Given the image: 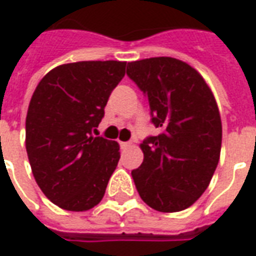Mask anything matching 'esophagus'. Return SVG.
<instances>
[{
	"label": "esophagus",
	"instance_id": "34e87169",
	"mask_svg": "<svg viewBox=\"0 0 256 256\" xmlns=\"http://www.w3.org/2000/svg\"><path fill=\"white\" fill-rule=\"evenodd\" d=\"M130 146H132L130 141H120V148H123V150H124V148H128Z\"/></svg>",
	"mask_w": 256,
	"mask_h": 256
}]
</instances>
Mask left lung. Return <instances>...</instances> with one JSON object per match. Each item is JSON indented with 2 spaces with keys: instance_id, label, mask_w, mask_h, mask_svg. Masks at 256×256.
<instances>
[{
  "instance_id": "8db88e82",
  "label": "left lung",
  "mask_w": 256,
  "mask_h": 256,
  "mask_svg": "<svg viewBox=\"0 0 256 256\" xmlns=\"http://www.w3.org/2000/svg\"><path fill=\"white\" fill-rule=\"evenodd\" d=\"M128 76L148 98L159 128L140 144L132 170L141 200L159 212H178L208 188L219 162L222 120L202 76L183 60L158 56L128 64Z\"/></svg>"
}]
</instances>
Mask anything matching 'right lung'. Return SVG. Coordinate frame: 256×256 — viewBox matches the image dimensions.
<instances>
[{"label": "right lung", "mask_w": 256, "mask_h": 256, "mask_svg": "<svg viewBox=\"0 0 256 256\" xmlns=\"http://www.w3.org/2000/svg\"><path fill=\"white\" fill-rule=\"evenodd\" d=\"M126 62L83 60L54 68L41 78L26 116V151L36 182L60 208L83 212L102 200L120 152L96 137Z\"/></svg>", "instance_id": "obj_1"}]
</instances>
